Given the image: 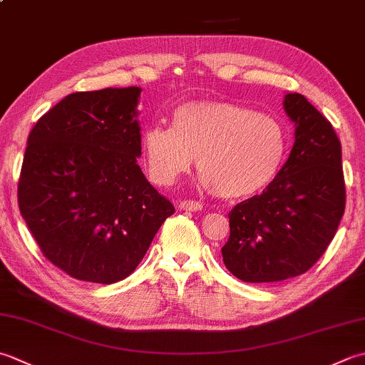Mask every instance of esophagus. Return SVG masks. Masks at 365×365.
<instances>
[{
	"label": "esophagus",
	"mask_w": 365,
	"mask_h": 365,
	"mask_svg": "<svg viewBox=\"0 0 365 365\" xmlns=\"http://www.w3.org/2000/svg\"><path fill=\"white\" fill-rule=\"evenodd\" d=\"M178 207H180L182 210H190V212H195V210H199L202 207V204L199 201H195V199H183V201H180V204H178Z\"/></svg>",
	"instance_id": "esophagus-1"
}]
</instances>
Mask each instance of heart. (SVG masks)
Wrapping results in <instances>:
<instances>
[{"instance_id":"1","label":"heart","mask_w":365,"mask_h":365,"mask_svg":"<svg viewBox=\"0 0 365 365\" xmlns=\"http://www.w3.org/2000/svg\"><path fill=\"white\" fill-rule=\"evenodd\" d=\"M142 150L156 185H173L197 158L205 185L221 197L240 199L274 182L288 134L272 113L230 101H192L177 107L173 128H147Z\"/></svg>"}]
</instances>
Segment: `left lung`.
Instances as JSON below:
<instances>
[{
    "mask_svg": "<svg viewBox=\"0 0 365 365\" xmlns=\"http://www.w3.org/2000/svg\"><path fill=\"white\" fill-rule=\"evenodd\" d=\"M283 106L296 123L287 163L261 195L227 213L223 262L247 283L307 272L329 247L345 212L341 145L331 121L299 93L284 96Z\"/></svg>",
    "mask_w": 365,
    "mask_h": 365,
    "instance_id": "obj_1",
    "label": "left lung"
}]
</instances>
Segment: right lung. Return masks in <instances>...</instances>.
<instances>
[{
	"label": "right lung",
	"mask_w": 365,
	"mask_h": 365,
	"mask_svg": "<svg viewBox=\"0 0 365 365\" xmlns=\"http://www.w3.org/2000/svg\"><path fill=\"white\" fill-rule=\"evenodd\" d=\"M140 88L71 93L28 135L19 209L46 259L73 278L115 283L175 212L142 173Z\"/></svg>",
	"instance_id": "obj_1"
}]
</instances>
